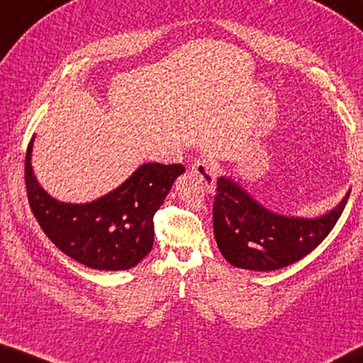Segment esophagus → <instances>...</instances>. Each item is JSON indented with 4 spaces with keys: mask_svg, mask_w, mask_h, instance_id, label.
I'll use <instances>...</instances> for the list:
<instances>
[{
    "mask_svg": "<svg viewBox=\"0 0 363 363\" xmlns=\"http://www.w3.org/2000/svg\"><path fill=\"white\" fill-rule=\"evenodd\" d=\"M192 173L196 174V176H200L201 179L205 181L206 186L211 187L214 181H216V176H218V164L211 158L200 157L192 164Z\"/></svg>",
    "mask_w": 363,
    "mask_h": 363,
    "instance_id": "obj_1",
    "label": "esophagus"
}]
</instances>
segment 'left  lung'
Here are the masks:
<instances>
[{
    "mask_svg": "<svg viewBox=\"0 0 363 363\" xmlns=\"http://www.w3.org/2000/svg\"><path fill=\"white\" fill-rule=\"evenodd\" d=\"M349 194L317 218L284 216L253 199L240 184L220 176L213 205L218 248L232 266L277 270L299 261L320 245L340 219Z\"/></svg>",
    "mask_w": 363,
    "mask_h": 363,
    "instance_id": "1",
    "label": "left lung"
}]
</instances>
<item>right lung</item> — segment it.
I'll use <instances>...</instances> for the list:
<instances>
[{
  "label": "right lung",
  "instance_id": "right-lung-1",
  "mask_svg": "<svg viewBox=\"0 0 363 363\" xmlns=\"http://www.w3.org/2000/svg\"><path fill=\"white\" fill-rule=\"evenodd\" d=\"M32 138L26 155L28 203L43 232L72 259L97 270H128L153 247V214L163 205L182 164L144 163L101 199L67 203L52 199L32 168Z\"/></svg>",
  "mask_w": 363,
  "mask_h": 363
}]
</instances>
